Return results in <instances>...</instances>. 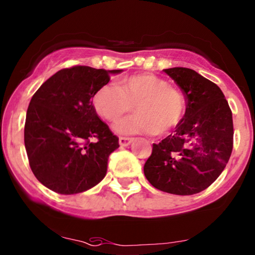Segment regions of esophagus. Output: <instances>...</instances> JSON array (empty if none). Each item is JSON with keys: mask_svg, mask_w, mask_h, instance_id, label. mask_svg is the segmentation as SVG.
Masks as SVG:
<instances>
[{"mask_svg": "<svg viewBox=\"0 0 255 255\" xmlns=\"http://www.w3.org/2000/svg\"><path fill=\"white\" fill-rule=\"evenodd\" d=\"M133 141L132 138H128V136H120L119 143L121 146H128Z\"/></svg>", "mask_w": 255, "mask_h": 255, "instance_id": "34e87169", "label": "esophagus"}]
</instances>
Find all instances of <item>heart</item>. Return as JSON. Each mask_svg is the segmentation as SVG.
I'll return each mask as SVG.
<instances>
[{
    "label": "heart",
    "instance_id": "1",
    "mask_svg": "<svg viewBox=\"0 0 255 255\" xmlns=\"http://www.w3.org/2000/svg\"><path fill=\"white\" fill-rule=\"evenodd\" d=\"M99 116L116 122L132 111L136 114L121 120L114 129L120 134H166L177 127L184 114V100L176 88L154 74L127 77L120 85L106 83L93 98Z\"/></svg>",
    "mask_w": 255,
    "mask_h": 255
}]
</instances>
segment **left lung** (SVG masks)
<instances>
[{"instance_id": "1", "label": "left lung", "mask_w": 255, "mask_h": 255, "mask_svg": "<svg viewBox=\"0 0 255 255\" xmlns=\"http://www.w3.org/2000/svg\"><path fill=\"white\" fill-rule=\"evenodd\" d=\"M186 98V114L175 133L152 144L144 175L160 191L192 195L221 175L234 148L232 112L224 93L209 79L183 67L163 69Z\"/></svg>"}]
</instances>
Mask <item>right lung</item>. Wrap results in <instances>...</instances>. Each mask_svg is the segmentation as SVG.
I'll use <instances>...</instances> for the list:
<instances>
[{
    "label": "right lung",
    "instance_id": "1",
    "mask_svg": "<svg viewBox=\"0 0 255 255\" xmlns=\"http://www.w3.org/2000/svg\"><path fill=\"white\" fill-rule=\"evenodd\" d=\"M121 72L88 66L61 69L31 98L24 144L31 171L51 191L77 194L106 176L119 138L98 116L92 99L110 74Z\"/></svg>",
    "mask_w": 255,
    "mask_h": 255
}]
</instances>
